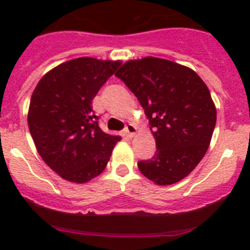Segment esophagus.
<instances>
[{"label":"esophagus","instance_id":"34e87169","mask_svg":"<svg viewBox=\"0 0 250 250\" xmlns=\"http://www.w3.org/2000/svg\"><path fill=\"white\" fill-rule=\"evenodd\" d=\"M137 132H138L137 127H135L134 125H132V123L127 125V127H125V135H127L128 138H133L135 134H137Z\"/></svg>","mask_w":250,"mask_h":250}]
</instances>
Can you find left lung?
Segmentation results:
<instances>
[{"label":"left lung","instance_id":"left-lung-1","mask_svg":"<svg viewBox=\"0 0 250 250\" xmlns=\"http://www.w3.org/2000/svg\"><path fill=\"white\" fill-rule=\"evenodd\" d=\"M115 75L139 100L157 146L151 160L138 163L141 174L162 186L183 180L206 155L215 128L207 84L190 67L155 57L128 60Z\"/></svg>","mask_w":250,"mask_h":250}]
</instances>
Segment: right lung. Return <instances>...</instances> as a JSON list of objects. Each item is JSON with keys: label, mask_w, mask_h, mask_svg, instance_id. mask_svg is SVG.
Here are the masks:
<instances>
[{"label": "right lung", "mask_w": 250, "mask_h": 250, "mask_svg": "<svg viewBox=\"0 0 250 250\" xmlns=\"http://www.w3.org/2000/svg\"><path fill=\"white\" fill-rule=\"evenodd\" d=\"M121 60L82 57L48 71L30 100L27 125L37 152L64 180L85 184L106 168L118 135L103 132L92 102Z\"/></svg>", "instance_id": "add662e5"}]
</instances>
